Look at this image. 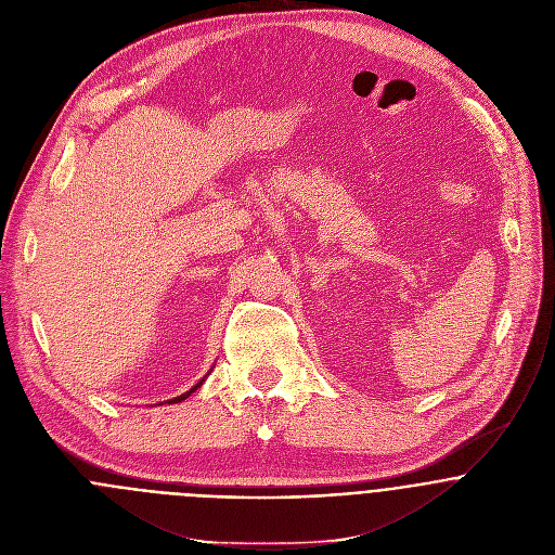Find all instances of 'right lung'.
I'll return each instance as SVG.
<instances>
[{
  "label": "right lung",
  "instance_id": "1",
  "mask_svg": "<svg viewBox=\"0 0 555 555\" xmlns=\"http://www.w3.org/2000/svg\"><path fill=\"white\" fill-rule=\"evenodd\" d=\"M203 380H205V378H203ZM203 380H198V383H196V385H194V387H192V389H190V391H185V393H181V396H177V398H172V400H168V404H175V402H181V400H185V398H188V396H190V393H192V391H196V389H198V387H201V385H203Z\"/></svg>",
  "mask_w": 555,
  "mask_h": 555
}]
</instances>
